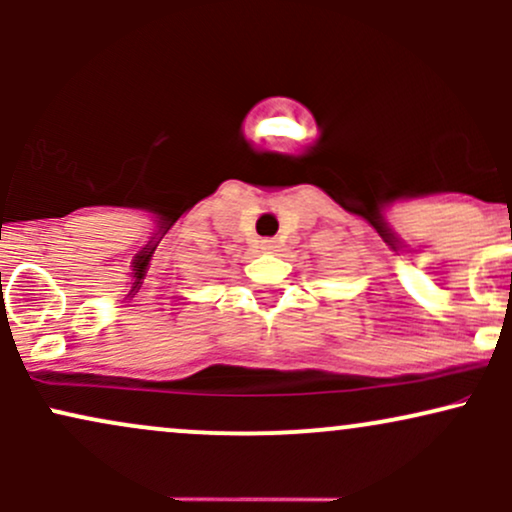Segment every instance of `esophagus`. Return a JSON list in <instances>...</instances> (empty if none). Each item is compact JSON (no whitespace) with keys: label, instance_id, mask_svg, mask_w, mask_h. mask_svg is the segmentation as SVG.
Returning a JSON list of instances; mask_svg holds the SVG:
<instances>
[{"label":"esophagus","instance_id":"1","mask_svg":"<svg viewBox=\"0 0 512 512\" xmlns=\"http://www.w3.org/2000/svg\"><path fill=\"white\" fill-rule=\"evenodd\" d=\"M260 248L264 252H272V250H276V240L274 238H264V240H260Z\"/></svg>","mask_w":512,"mask_h":512}]
</instances>
